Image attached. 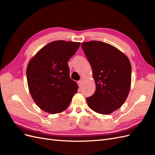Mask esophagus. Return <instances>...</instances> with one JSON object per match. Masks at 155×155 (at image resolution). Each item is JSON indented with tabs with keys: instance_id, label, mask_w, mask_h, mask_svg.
Wrapping results in <instances>:
<instances>
[{
	"instance_id": "34e87169",
	"label": "esophagus",
	"mask_w": 155,
	"mask_h": 155,
	"mask_svg": "<svg viewBox=\"0 0 155 155\" xmlns=\"http://www.w3.org/2000/svg\"><path fill=\"white\" fill-rule=\"evenodd\" d=\"M82 81H83V78H81L80 81H78L77 83H78V85L79 87H81V86H82Z\"/></svg>"
}]
</instances>
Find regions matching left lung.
Wrapping results in <instances>:
<instances>
[{
    "label": "left lung",
    "mask_w": 155,
    "mask_h": 155,
    "mask_svg": "<svg viewBox=\"0 0 155 155\" xmlns=\"http://www.w3.org/2000/svg\"><path fill=\"white\" fill-rule=\"evenodd\" d=\"M82 48L91 66L96 90L87 97L89 107L104 115L125 103L130 88L131 65L127 57L110 44L99 41L83 43Z\"/></svg>",
    "instance_id": "1"
}]
</instances>
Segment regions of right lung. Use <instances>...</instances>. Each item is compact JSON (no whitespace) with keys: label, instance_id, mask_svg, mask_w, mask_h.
Here are the masks:
<instances>
[{"label":"right lung","instance_id":"1","mask_svg":"<svg viewBox=\"0 0 155 155\" xmlns=\"http://www.w3.org/2000/svg\"><path fill=\"white\" fill-rule=\"evenodd\" d=\"M81 45L78 42L58 40L44 46L26 69L30 95L43 111L52 114L68 108L78 90L70 78L68 61Z\"/></svg>","mask_w":155,"mask_h":155}]
</instances>
